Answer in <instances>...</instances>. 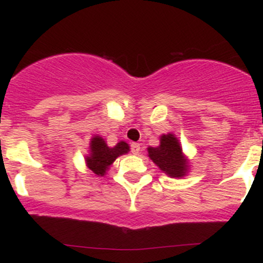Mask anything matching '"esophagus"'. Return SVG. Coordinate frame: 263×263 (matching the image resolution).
I'll return each mask as SVG.
<instances>
[{
  "instance_id": "esophagus-1",
  "label": "esophagus",
  "mask_w": 263,
  "mask_h": 263,
  "mask_svg": "<svg viewBox=\"0 0 263 263\" xmlns=\"http://www.w3.org/2000/svg\"><path fill=\"white\" fill-rule=\"evenodd\" d=\"M140 148H141V147H140V144H138V143H132L131 144V152L134 153V155H137V153L140 152Z\"/></svg>"
}]
</instances>
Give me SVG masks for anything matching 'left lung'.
I'll return each mask as SVG.
<instances>
[{
  "instance_id": "left-lung-1",
  "label": "left lung",
  "mask_w": 263,
  "mask_h": 263,
  "mask_svg": "<svg viewBox=\"0 0 263 263\" xmlns=\"http://www.w3.org/2000/svg\"><path fill=\"white\" fill-rule=\"evenodd\" d=\"M148 156L168 176L179 178L185 174L186 159H184L179 142L173 135H163L158 147H149Z\"/></svg>"
}]
</instances>
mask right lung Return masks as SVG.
<instances>
[{"label":"right lung","instance_id":"add662e5","mask_svg":"<svg viewBox=\"0 0 263 263\" xmlns=\"http://www.w3.org/2000/svg\"><path fill=\"white\" fill-rule=\"evenodd\" d=\"M90 151L91 155L86 158L87 167L98 176H104L108 165L112 164L119 156L127 153L129 148L126 142H120L114 148H110L101 137L96 136L90 143Z\"/></svg>","mask_w":263,"mask_h":263}]
</instances>
